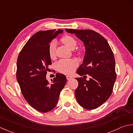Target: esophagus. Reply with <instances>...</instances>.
Masks as SVG:
<instances>
[{"mask_svg":"<svg viewBox=\"0 0 133 133\" xmlns=\"http://www.w3.org/2000/svg\"><path fill=\"white\" fill-rule=\"evenodd\" d=\"M66 78L68 80H70V79H72V77L70 76H66Z\"/></svg>","mask_w":133,"mask_h":133,"instance_id":"1","label":"esophagus"}]
</instances>
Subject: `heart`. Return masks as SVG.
Masks as SVG:
<instances>
[{"instance_id": "1", "label": "heart", "mask_w": 133, "mask_h": 133, "mask_svg": "<svg viewBox=\"0 0 133 133\" xmlns=\"http://www.w3.org/2000/svg\"><path fill=\"white\" fill-rule=\"evenodd\" d=\"M61 42L66 46L74 49L77 45V41L74 37L66 35L61 38ZM85 50L83 48H79L76 50V54L78 56H82L84 53ZM48 54L50 58H54L56 56V42H51L48 47ZM77 66V63L74 59H62L56 64V69L57 71L66 75H70L74 72Z\"/></svg>"}]
</instances>
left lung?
Here are the masks:
<instances>
[{
	"mask_svg": "<svg viewBox=\"0 0 133 133\" xmlns=\"http://www.w3.org/2000/svg\"><path fill=\"white\" fill-rule=\"evenodd\" d=\"M66 31L75 34L84 44V58L77 74L90 77L88 81L83 77L76 78L78 83L75 92L76 99L85 109H95L109 98L116 78L111 48L102 35L92 30L66 29Z\"/></svg>",
	"mask_w": 133,
	"mask_h": 133,
	"instance_id": "obj_1",
	"label": "left lung"
}]
</instances>
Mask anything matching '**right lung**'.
<instances>
[{"label": "right lung", "mask_w": 133, "mask_h": 133, "mask_svg": "<svg viewBox=\"0 0 133 133\" xmlns=\"http://www.w3.org/2000/svg\"><path fill=\"white\" fill-rule=\"evenodd\" d=\"M63 30L39 31L26 43L19 54L17 79L24 98L31 106L41 112L53 110L57 104L60 92L66 83L65 76L56 74L49 83L46 78L51 65L48 47L53 38Z\"/></svg>", "instance_id": "obj_1"}]
</instances>
